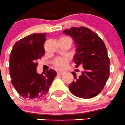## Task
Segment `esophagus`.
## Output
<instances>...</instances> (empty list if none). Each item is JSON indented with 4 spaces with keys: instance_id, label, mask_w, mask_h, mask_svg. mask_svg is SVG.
<instances>
[{
    "instance_id": "34e87169",
    "label": "esophagus",
    "mask_w": 125,
    "mask_h": 125,
    "mask_svg": "<svg viewBox=\"0 0 125 125\" xmlns=\"http://www.w3.org/2000/svg\"><path fill=\"white\" fill-rule=\"evenodd\" d=\"M64 74L63 71H58L57 72V74L58 75H62Z\"/></svg>"
}]
</instances>
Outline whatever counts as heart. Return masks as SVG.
Masks as SVG:
<instances>
[{
	"label": "heart",
	"instance_id": "1",
	"mask_svg": "<svg viewBox=\"0 0 125 125\" xmlns=\"http://www.w3.org/2000/svg\"><path fill=\"white\" fill-rule=\"evenodd\" d=\"M70 60V58L67 56L58 57L55 58L53 61V65L59 69H63L67 65Z\"/></svg>",
	"mask_w": 125,
	"mask_h": 125
}]
</instances>
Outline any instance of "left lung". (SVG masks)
<instances>
[{
  "mask_svg": "<svg viewBox=\"0 0 125 125\" xmlns=\"http://www.w3.org/2000/svg\"><path fill=\"white\" fill-rule=\"evenodd\" d=\"M63 33L73 38L76 44L74 61L76 67L83 66L84 71L69 84L71 93L82 98H92L103 89L110 74V60L103 41L95 32L85 27L66 29Z\"/></svg>",
  "mask_w": 125,
  "mask_h": 125,
  "instance_id": "obj_1",
  "label": "left lung"
}]
</instances>
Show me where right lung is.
<instances>
[{"instance_id": "right-lung-1", "label": "right lung", "mask_w": 125, "mask_h": 125, "mask_svg": "<svg viewBox=\"0 0 125 125\" xmlns=\"http://www.w3.org/2000/svg\"><path fill=\"white\" fill-rule=\"evenodd\" d=\"M46 33H33L19 40L13 46L10 56L11 83L24 98L35 100L44 97L56 77L55 70L44 74L37 72V60L44 54Z\"/></svg>"}]
</instances>
